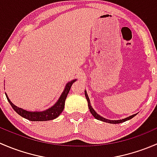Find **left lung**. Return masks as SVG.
<instances>
[{"instance_id": "obj_1", "label": "left lung", "mask_w": 157, "mask_h": 157, "mask_svg": "<svg viewBox=\"0 0 157 157\" xmlns=\"http://www.w3.org/2000/svg\"><path fill=\"white\" fill-rule=\"evenodd\" d=\"M85 96H86V100H87L88 102V106H89V109H90V112H91L92 115L94 116L95 118H96V119L98 120H100V121H105V122H108V123H110V124H118V123H121V122H124V121H128V120L129 119H131L132 118H134V116H135L136 115H131V116L128 117V118H124V119L122 120H115V121H112V120H109V119H106V118H102V117H101L100 115H98L97 113H96V112L94 111V109L92 108L91 105H90V99H89V97L87 96V93H86V92L85 91Z\"/></svg>"}]
</instances>
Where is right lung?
Returning a JSON list of instances; mask_svg holds the SVG:
<instances>
[{"mask_svg":"<svg viewBox=\"0 0 157 157\" xmlns=\"http://www.w3.org/2000/svg\"><path fill=\"white\" fill-rule=\"evenodd\" d=\"M76 80H77L75 79V80H73L71 82H69V83H67L58 102L53 106L51 107L50 109L43 111V112H28V111L24 110V109L19 108V107L14 105L10 102L9 98L7 97V94H6V96H7V100H8L9 103L10 104L12 108L13 109V110L17 114H19L20 116L23 117V118H26V119L32 121H49V120H53L55 118H56L62 112L64 107V102H65V99L67 98V94H68L70 90H71V86H72V84Z\"/></svg>","mask_w":157,"mask_h":157,"instance_id":"add662e5","label":"right lung"}]
</instances>
